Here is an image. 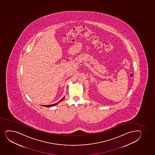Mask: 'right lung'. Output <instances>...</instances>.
<instances>
[{"label":"right lung","mask_w":155,"mask_h":155,"mask_svg":"<svg viewBox=\"0 0 155 155\" xmlns=\"http://www.w3.org/2000/svg\"><path fill=\"white\" fill-rule=\"evenodd\" d=\"M64 97H65V96H64L63 97V98H62L61 100L59 101L58 102H57V103H55V104H51V105H42V106H43V107H53V106H54V105H56V104H57L58 103H59V102H60L62 101V100L64 99Z\"/></svg>","instance_id":"1"}]
</instances>
